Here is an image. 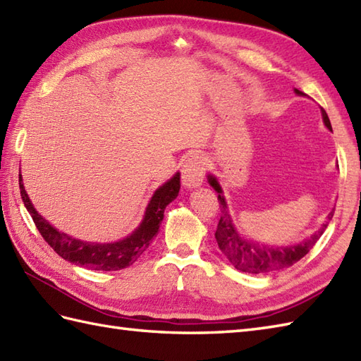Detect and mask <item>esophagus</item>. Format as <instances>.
<instances>
[{
  "label": "esophagus",
  "mask_w": 361,
  "mask_h": 361,
  "mask_svg": "<svg viewBox=\"0 0 361 361\" xmlns=\"http://www.w3.org/2000/svg\"><path fill=\"white\" fill-rule=\"evenodd\" d=\"M206 163L202 155H192L186 159V163L183 164L181 169V181L183 186L188 189H195L202 186L204 178Z\"/></svg>",
  "instance_id": "1"
}]
</instances>
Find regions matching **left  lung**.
I'll return each instance as SVG.
<instances>
[{
    "instance_id": "8db88e82",
    "label": "left lung",
    "mask_w": 361,
    "mask_h": 361,
    "mask_svg": "<svg viewBox=\"0 0 361 361\" xmlns=\"http://www.w3.org/2000/svg\"><path fill=\"white\" fill-rule=\"evenodd\" d=\"M295 94L304 96L302 91L295 88ZM321 116H323L324 126L332 132L331 121H329L327 113L321 109ZM208 183L212 189L219 194L220 202V211L221 217L219 220V225L216 229V240L220 251L224 252L225 257L234 265L237 270L251 273V274H262L270 273L276 270H282V268L291 267L296 264L299 259H302L307 252L313 248V245L318 242V239L323 235L324 229L327 228V221L321 225L319 229H317L312 235L305 237L298 243H288L283 247H278V245H268L257 240L247 239L243 234L237 231L235 225L233 224L231 212H229L226 198L224 195V189H221L217 176L212 173H208ZM335 208L329 212L327 220L334 217Z\"/></svg>"
}]
</instances>
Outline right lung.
<instances>
[{
    "label": "right lung",
    "instance_id": "right-lung-1",
    "mask_svg": "<svg viewBox=\"0 0 361 361\" xmlns=\"http://www.w3.org/2000/svg\"><path fill=\"white\" fill-rule=\"evenodd\" d=\"M180 192V172L173 173L171 180L161 185L145 206L141 224L135 228V231L116 242H88L75 239L68 235L51 225L42 214L34 208L32 202L25 189V183L20 175V194L27 212L32 217L38 231L43 239L51 245V248L62 256L68 262L74 265L87 267L91 270L101 271H116L130 267L136 262L142 252L149 248L152 239L157 235L161 220L164 217V209L169 203H172Z\"/></svg>",
    "mask_w": 361,
    "mask_h": 361
}]
</instances>
